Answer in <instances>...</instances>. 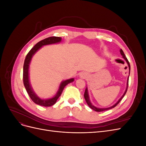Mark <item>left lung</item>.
<instances>
[{
	"instance_id": "1",
	"label": "left lung",
	"mask_w": 146,
	"mask_h": 146,
	"mask_svg": "<svg viewBox=\"0 0 146 146\" xmlns=\"http://www.w3.org/2000/svg\"><path fill=\"white\" fill-rule=\"evenodd\" d=\"M120 52H121V54L122 55V57H123V58L125 59V60L127 61V63L128 65H129V75H130V63H129V61H128L127 58H126V56H125V54H124V53H123V50H122V49H121ZM129 77H128V80H127V88H126V90H125V92H124V94H123V96L121 97V98L117 101V102L113 106H112V107H109V108H97V107H94V106L93 105H92V104L91 103V102H90V98H89V95H88V90H87V88H86L85 91V94H84V98H85V100H86V102L87 104L88 105V106H89V107H90L91 109H92L93 110H94V111H98V112L106 111V110H110V109H111V108H114L119 102H120V101L122 100V99L123 98V96H124L125 94H126L127 89H128V85H129Z\"/></svg>"
}]
</instances>
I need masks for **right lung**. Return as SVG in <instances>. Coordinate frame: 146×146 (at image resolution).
Here are the masks:
<instances>
[{
	"instance_id": "add662e5",
	"label": "right lung",
	"mask_w": 146,
	"mask_h": 146,
	"mask_svg": "<svg viewBox=\"0 0 146 146\" xmlns=\"http://www.w3.org/2000/svg\"><path fill=\"white\" fill-rule=\"evenodd\" d=\"M61 41V38L57 37V36H51L41 41L38 42L36 45H35L32 49H31L29 52L27 54V56L25 57V59L24 63V68H23V82L24 85L27 91V93L29 94L30 98L33 100V102L39 105L43 106V107H50V106L54 105L57 99H58L59 97L61 96L63 90L64 89V86L68 85V83H71L74 81V78H70L69 80L63 81L61 83L60 86V88L58 91L57 92L56 94L55 97L49 99L47 100H42L41 99L39 98L35 94V92L33 91L32 88L30 86V83H29V64L30 63L31 59L32 58V56L36 52L39 48H40L42 46L47 45V44H55L56 42H59Z\"/></svg>"
}]
</instances>
